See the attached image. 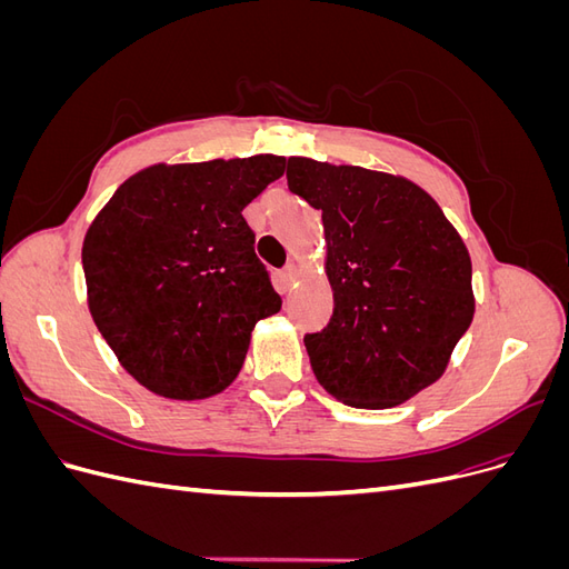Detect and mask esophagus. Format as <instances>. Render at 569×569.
Segmentation results:
<instances>
[{
  "mask_svg": "<svg viewBox=\"0 0 569 569\" xmlns=\"http://www.w3.org/2000/svg\"><path fill=\"white\" fill-rule=\"evenodd\" d=\"M297 278H299V270H297V266H295V263H289V266H284V268H282V272H280V280H282L284 289H289L291 284H295V282H297Z\"/></svg>",
  "mask_w": 569,
  "mask_h": 569,
  "instance_id": "obj_1",
  "label": "esophagus"
}]
</instances>
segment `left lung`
<instances>
[{"instance_id": "obj_1", "label": "left lung", "mask_w": 569, "mask_h": 569, "mask_svg": "<svg viewBox=\"0 0 569 569\" xmlns=\"http://www.w3.org/2000/svg\"><path fill=\"white\" fill-rule=\"evenodd\" d=\"M287 184L322 211L335 311L303 343L318 382L353 408H393L435 385L475 316L472 263L422 187L291 157Z\"/></svg>"}]
</instances>
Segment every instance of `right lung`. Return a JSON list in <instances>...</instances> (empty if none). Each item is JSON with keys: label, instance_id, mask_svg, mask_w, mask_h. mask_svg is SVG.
Returning <instances> with one entry per match:
<instances>
[{"label": "right lung", "instance_id": "right-lung-1", "mask_svg": "<svg viewBox=\"0 0 569 569\" xmlns=\"http://www.w3.org/2000/svg\"><path fill=\"white\" fill-rule=\"evenodd\" d=\"M284 159L157 163L128 178L82 242L88 306L118 363L149 391L209 399L244 366L282 299L242 211Z\"/></svg>", "mask_w": 569, "mask_h": 569}]
</instances>
